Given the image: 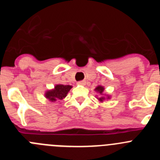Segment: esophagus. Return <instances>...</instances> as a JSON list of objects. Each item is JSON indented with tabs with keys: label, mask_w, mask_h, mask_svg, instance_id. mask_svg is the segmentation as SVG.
<instances>
[{
	"label": "esophagus",
	"mask_w": 160,
	"mask_h": 160,
	"mask_svg": "<svg viewBox=\"0 0 160 160\" xmlns=\"http://www.w3.org/2000/svg\"><path fill=\"white\" fill-rule=\"evenodd\" d=\"M78 84L81 85V86H84V85L86 84V81H80L78 82Z\"/></svg>",
	"instance_id": "1"
}]
</instances>
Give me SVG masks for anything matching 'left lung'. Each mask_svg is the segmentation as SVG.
<instances>
[{
  "label": "left lung",
  "instance_id": "left-lung-1",
  "mask_svg": "<svg viewBox=\"0 0 160 160\" xmlns=\"http://www.w3.org/2000/svg\"><path fill=\"white\" fill-rule=\"evenodd\" d=\"M94 90H95V91H97V92L98 93V94H101V95H102L103 93H104V92H103V91H104V87H103L102 86H98V87H96L95 89H94ZM105 98H106L104 97V96H102V97L98 98V99L99 100L100 102H103V100H105ZM107 99H109V98H110V97H109V96H107Z\"/></svg>",
  "mask_w": 160,
  "mask_h": 160
}]
</instances>
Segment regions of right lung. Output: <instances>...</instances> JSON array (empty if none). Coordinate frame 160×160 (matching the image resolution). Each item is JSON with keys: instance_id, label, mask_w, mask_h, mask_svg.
Returning <instances> with one entry per match:
<instances>
[{"instance_id": "add662e5", "label": "right lung", "mask_w": 160, "mask_h": 160, "mask_svg": "<svg viewBox=\"0 0 160 160\" xmlns=\"http://www.w3.org/2000/svg\"><path fill=\"white\" fill-rule=\"evenodd\" d=\"M72 88L70 85L58 84L54 87L53 90H47L45 94V97L50 102H56L58 100H62L66 97L68 92Z\"/></svg>"}]
</instances>
